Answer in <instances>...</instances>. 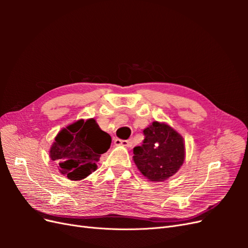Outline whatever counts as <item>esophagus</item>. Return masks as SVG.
I'll return each instance as SVG.
<instances>
[{"instance_id":"34e87169","label":"esophagus","mask_w":248,"mask_h":248,"mask_svg":"<svg viewBox=\"0 0 248 248\" xmlns=\"http://www.w3.org/2000/svg\"><path fill=\"white\" fill-rule=\"evenodd\" d=\"M114 144H115L116 146H123V147L129 148V147H131L132 142H131V140H125L115 139V140H114Z\"/></svg>"}]
</instances>
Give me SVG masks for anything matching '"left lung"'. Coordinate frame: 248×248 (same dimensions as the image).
<instances>
[{
    "label": "left lung",
    "instance_id": "8db88e82",
    "mask_svg": "<svg viewBox=\"0 0 248 248\" xmlns=\"http://www.w3.org/2000/svg\"><path fill=\"white\" fill-rule=\"evenodd\" d=\"M144 134L142 145L133 148V161L149 181H166L185 160L183 137L169 124L157 121L145 128Z\"/></svg>",
    "mask_w": 248,
    "mask_h": 248
}]
</instances>
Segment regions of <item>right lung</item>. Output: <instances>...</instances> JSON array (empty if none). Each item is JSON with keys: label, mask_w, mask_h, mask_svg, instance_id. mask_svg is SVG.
Segmentation results:
<instances>
[{"label": "right lung", "mask_w": 248, "mask_h": 248, "mask_svg": "<svg viewBox=\"0 0 248 248\" xmlns=\"http://www.w3.org/2000/svg\"><path fill=\"white\" fill-rule=\"evenodd\" d=\"M111 138L96 120H78L60 130L49 149V158L62 175L78 181L97 169L101 154L110 147Z\"/></svg>", "instance_id": "obj_1"}]
</instances>
